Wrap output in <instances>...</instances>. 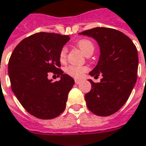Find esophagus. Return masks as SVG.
<instances>
[{
    "instance_id": "obj_1",
    "label": "esophagus",
    "mask_w": 146,
    "mask_h": 146,
    "mask_svg": "<svg viewBox=\"0 0 146 146\" xmlns=\"http://www.w3.org/2000/svg\"><path fill=\"white\" fill-rule=\"evenodd\" d=\"M80 82H81V80H76V79L75 80V83H76V84H79Z\"/></svg>"
}]
</instances>
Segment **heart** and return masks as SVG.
I'll return each mask as SVG.
<instances>
[{"mask_svg":"<svg viewBox=\"0 0 146 146\" xmlns=\"http://www.w3.org/2000/svg\"><path fill=\"white\" fill-rule=\"evenodd\" d=\"M77 46L86 56L91 55L94 51V44L88 39H80L77 42ZM68 50L63 46L59 52V60L61 62H66ZM88 70L87 66H76L70 65L66 68V73L73 78L79 79Z\"/></svg>","mask_w":146,"mask_h":146,"instance_id":"heart-1","label":"heart"}]
</instances>
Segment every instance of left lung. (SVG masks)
Instances as JSON below:
<instances>
[{
  "mask_svg": "<svg viewBox=\"0 0 146 146\" xmlns=\"http://www.w3.org/2000/svg\"><path fill=\"white\" fill-rule=\"evenodd\" d=\"M97 41L100 56L92 76L101 73L100 83L89 80L92 89L85 94L88 108L99 116H109L125 104L137 80L138 56L132 40L123 32L95 27L80 32Z\"/></svg>",
  "mask_w": 146,
  "mask_h": 146,
  "instance_id": "8db88e82",
  "label": "left lung"
}]
</instances>
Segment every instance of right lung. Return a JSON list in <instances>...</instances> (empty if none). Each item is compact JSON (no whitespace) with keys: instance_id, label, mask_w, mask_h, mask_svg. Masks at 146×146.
I'll use <instances>...</instances> for the list:
<instances>
[{"instance_id":"add662e5","label":"right lung","mask_w":146,"mask_h":146,"mask_svg":"<svg viewBox=\"0 0 146 146\" xmlns=\"http://www.w3.org/2000/svg\"><path fill=\"white\" fill-rule=\"evenodd\" d=\"M69 40L68 35L38 32L23 38L9 58L12 90L23 108L38 119H54L66 109L74 80L60 69L59 52ZM49 72L61 80L52 82Z\"/></svg>"}]
</instances>
